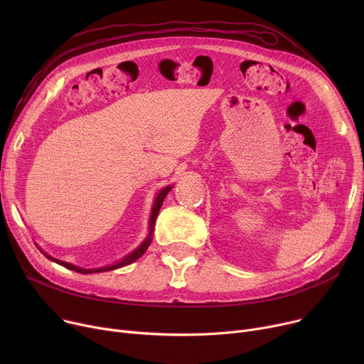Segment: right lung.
<instances>
[{"instance_id": "add662e5", "label": "right lung", "mask_w": 364, "mask_h": 364, "mask_svg": "<svg viewBox=\"0 0 364 364\" xmlns=\"http://www.w3.org/2000/svg\"><path fill=\"white\" fill-rule=\"evenodd\" d=\"M171 188H172V186H166V187H164L162 190H159V193L156 195V199H155V203H153V208H151V215H150V221H149V235H147V237L143 240V243L137 247V250H134L131 254H128V255H127L125 258H122L121 261H117L114 264L107 265V267H100V269H81V267H76V265H73V264H69V262H65V261H60V259H55V258L47 255L43 250H40V251H41L48 259H51V261H54V262H57V264H60V265L66 267V269H69V270H73V272H76V273H81V274L102 273V272H110V270L121 269V267H125V265L134 262L136 259H139V258L146 252L149 245L151 243L153 228H155V223H156V217H158V214H159V209H161L162 202H164L165 196L169 193Z\"/></svg>"}]
</instances>
